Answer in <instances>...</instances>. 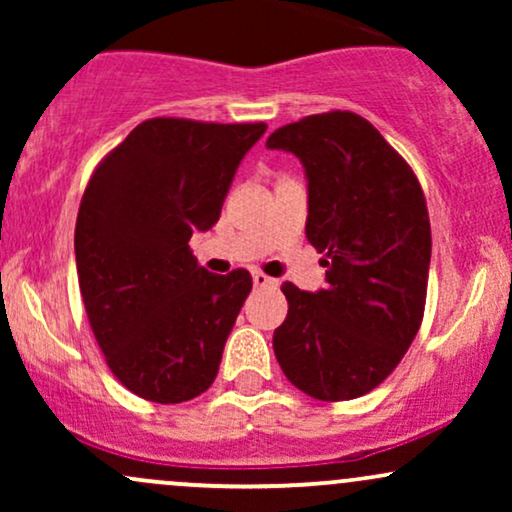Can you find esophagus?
Listing matches in <instances>:
<instances>
[{
  "label": "esophagus",
  "instance_id": "1",
  "mask_svg": "<svg viewBox=\"0 0 512 512\" xmlns=\"http://www.w3.org/2000/svg\"><path fill=\"white\" fill-rule=\"evenodd\" d=\"M252 284H255V289H274L276 279L262 272H252Z\"/></svg>",
  "mask_w": 512,
  "mask_h": 512
}]
</instances>
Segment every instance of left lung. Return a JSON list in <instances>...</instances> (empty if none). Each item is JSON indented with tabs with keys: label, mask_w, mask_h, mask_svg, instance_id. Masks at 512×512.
<instances>
[{
	"label": "left lung",
	"mask_w": 512,
	"mask_h": 512,
	"mask_svg": "<svg viewBox=\"0 0 512 512\" xmlns=\"http://www.w3.org/2000/svg\"><path fill=\"white\" fill-rule=\"evenodd\" d=\"M308 180L305 236L325 252V289L284 284L274 330L286 378L322 402L378 387L414 342L426 303L431 223L419 180L368 120L346 110L276 129Z\"/></svg>",
	"instance_id": "8db88e82"
}]
</instances>
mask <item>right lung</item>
Listing matches in <instances>:
<instances>
[{
	"instance_id": "add662e5",
	"label": "right lung",
	"mask_w": 512,
	"mask_h": 512,
	"mask_svg": "<svg viewBox=\"0 0 512 512\" xmlns=\"http://www.w3.org/2000/svg\"><path fill=\"white\" fill-rule=\"evenodd\" d=\"M264 132L154 117L88 182L74 233L81 298L115 378L149 402H187L219 373L252 276L207 272L187 243L219 221Z\"/></svg>"
}]
</instances>
